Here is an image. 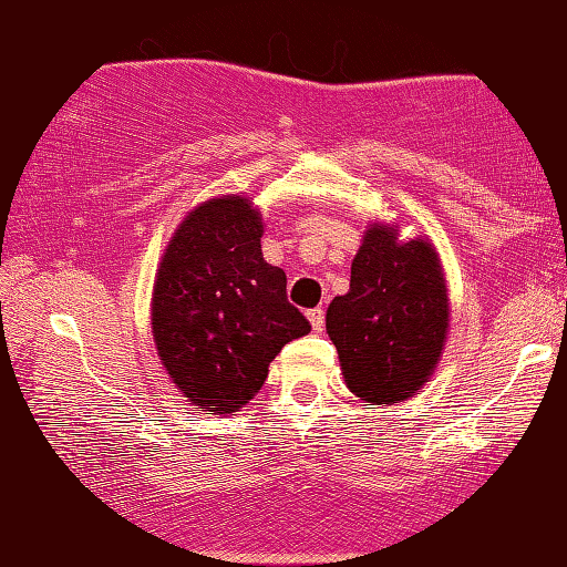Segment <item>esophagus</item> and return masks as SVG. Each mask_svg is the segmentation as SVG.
<instances>
[{
  "label": "esophagus",
  "instance_id": "1",
  "mask_svg": "<svg viewBox=\"0 0 567 567\" xmlns=\"http://www.w3.org/2000/svg\"><path fill=\"white\" fill-rule=\"evenodd\" d=\"M308 320H310L312 330L320 332V330H322V326H326V312H322V308L310 310V312H308Z\"/></svg>",
  "mask_w": 567,
  "mask_h": 567
}]
</instances>
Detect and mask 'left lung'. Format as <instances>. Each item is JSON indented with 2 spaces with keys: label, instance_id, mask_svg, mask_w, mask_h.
I'll return each instance as SVG.
<instances>
[{
  "label": "left lung",
  "instance_id": "left-lung-1",
  "mask_svg": "<svg viewBox=\"0 0 567 567\" xmlns=\"http://www.w3.org/2000/svg\"><path fill=\"white\" fill-rule=\"evenodd\" d=\"M326 328L358 399L391 406L416 396L449 330L446 280L431 241H401L393 224H371L350 267V290L330 302Z\"/></svg>",
  "mask_w": 567,
  "mask_h": 567
}]
</instances>
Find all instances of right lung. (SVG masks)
<instances>
[{"label": "right lung", "mask_w": 567, "mask_h": 567, "mask_svg": "<svg viewBox=\"0 0 567 567\" xmlns=\"http://www.w3.org/2000/svg\"><path fill=\"white\" fill-rule=\"evenodd\" d=\"M262 214L219 196L178 224L151 302L161 363L202 411L235 413L262 389L272 358L310 322L287 302V277L262 257Z\"/></svg>", "instance_id": "right-lung-1"}]
</instances>
